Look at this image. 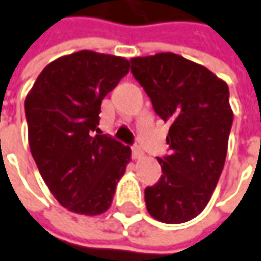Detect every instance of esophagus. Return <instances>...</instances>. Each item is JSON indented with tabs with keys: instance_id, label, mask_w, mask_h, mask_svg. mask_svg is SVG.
Here are the masks:
<instances>
[{
	"instance_id": "obj_1",
	"label": "esophagus",
	"mask_w": 261,
	"mask_h": 261,
	"mask_svg": "<svg viewBox=\"0 0 261 261\" xmlns=\"http://www.w3.org/2000/svg\"><path fill=\"white\" fill-rule=\"evenodd\" d=\"M131 156H133L134 160H139V159L143 156V153H141V150L136 146V147H133V153H131Z\"/></svg>"
}]
</instances>
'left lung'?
Listing matches in <instances>:
<instances>
[{
    "label": "left lung",
    "mask_w": 261,
    "mask_h": 261,
    "mask_svg": "<svg viewBox=\"0 0 261 261\" xmlns=\"http://www.w3.org/2000/svg\"><path fill=\"white\" fill-rule=\"evenodd\" d=\"M131 72L156 114L170 124V154L158 158L163 175L144 191L148 214L165 224L193 220L210 202L227 158L232 124L228 85L170 51L133 58Z\"/></svg>",
    "instance_id": "8db88e82"
}]
</instances>
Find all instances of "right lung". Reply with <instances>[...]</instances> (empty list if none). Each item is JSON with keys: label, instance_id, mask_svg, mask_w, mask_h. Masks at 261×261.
Listing matches in <instances>:
<instances>
[{"label": "right lung", "instance_id": "add662e5", "mask_svg": "<svg viewBox=\"0 0 261 261\" xmlns=\"http://www.w3.org/2000/svg\"><path fill=\"white\" fill-rule=\"evenodd\" d=\"M128 70L127 59L81 50L50 62L25 96L33 159L70 212L103 214L130 163L131 148L98 128L102 99Z\"/></svg>", "mask_w": 261, "mask_h": 261}]
</instances>
